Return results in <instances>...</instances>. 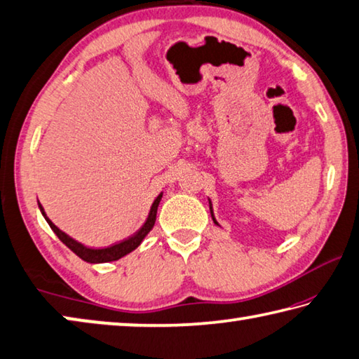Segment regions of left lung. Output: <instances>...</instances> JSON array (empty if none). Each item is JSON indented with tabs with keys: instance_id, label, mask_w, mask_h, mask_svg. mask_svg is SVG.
Listing matches in <instances>:
<instances>
[{
	"instance_id": "1",
	"label": "left lung",
	"mask_w": 359,
	"mask_h": 359,
	"mask_svg": "<svg viewBox=\"0 0 359 359\" xmlns=\"http://www.w3.org/2000/svg\"><path fill=\"white\" fill-rule=\"evenodd\" d=\"M209 204H210V203H209ZM210 214H212V220H214V223H217L215 218H214V212H212V205H210ZM217 224H218V223H217Z\"/></svg>"
}]
</instances>
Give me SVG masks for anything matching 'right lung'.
I'll return each mask as SVG.
<instances>
[{"instance_id": "obj_1", "label": "right lung", "mask_w": 359, "mask_h": 359, "mask_svg": "<svg viewBox=\"0 0 359 359\" xmlns=\"http://www.w3.org/2000/svg\"><path fill=\"white\" fill-rule=\"evenodd\" d=\"M161 196H163V193L158 194V198L155 199L154 204H151L149 218H147V220H145L144 226L139 229L135 236H131L130 239H126L123 242H118V244L111 245V247H106V248H90V247H85V245L81 244V242H77V241H74L72 238H69L68 234L63 233L62 229H58L55 224H53L50 220H48V218L46 217L44 209H42V205L39 203L38 204H39V209L42 212V215L46 217L48 226L53 229V233L58 236V239L62 241L66 247L71 248V250L74 252L79 258H82L83 261H87V263H107V261H117L118 258L125 257V255H128L130 252H133V250H135V248L139 247V244H141L142 239L150 233V229L154 228L155 220H156V209H158V204H160V201H161Z\"/></svg>"}]
</instances>
